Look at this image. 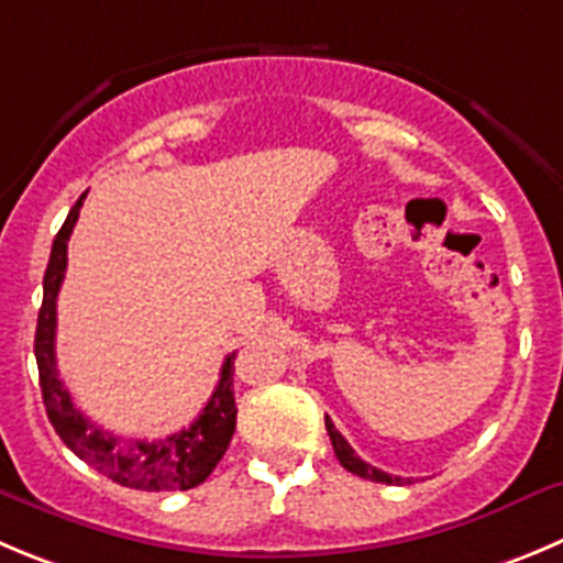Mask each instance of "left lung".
Returning <instances> with one entry per match:
<instances>
[{
  "instance_id": "1",
  "label": "left lung",
  "mask_w": 563,
  "mask_h": 563,
  "mask_svg": "<svg viewBox=\"0 0 563 563\" xmlns=\"http://www.w3.org/2000/svg\"><path fill=\"white\" fill-rule=\"evenodd\" d=\"M324 428H328V435L330 441H333V450H335V459L341 461V466H344L346 472H353V475L358 477H366V481H375V483H386V486H400V483H411L408 477H400V475H388V472H380L375 470L372 464H366V461H361L358 455H355V450L346 444L344 435L335 430V424L330 422V417H324Z\"/></svg>"
}]
</instances>
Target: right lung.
Segmentation results:
<instances>
[{"label": "right lung", "instance_id": "right-lung-1", "mask_svg": "<svg viewBox=\"0 0 563 563\" xmlns=\"http://www.w3.org/2000/svg\"><path fill=\"white\" fill-rule=\"evenodd\" d=\"M82 199L86 194L77 199L75 208L68 210L66 222L52 241V255L44 275V302H41L38 328H35V361H38L46 417L63 444L77 459H82L119 486L141 488V492H186V488L199 486L210 472L217 470L235 433V413H239L233 394L235 353L224 358L222 377L191 428H183L180 433H172L161 441L115 439L113 433L97 428L77 411L71 394L63 388V380L57 377L55 328L57 291H60L63 275H66V244L77 217H80Z\"/></svg>", "mask_w": 563, "mask_h": 563}]
</instances>
